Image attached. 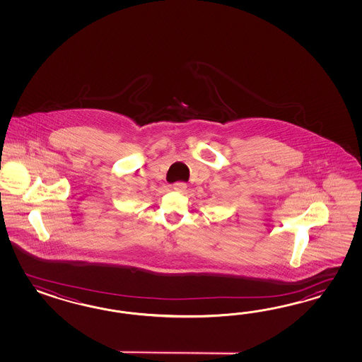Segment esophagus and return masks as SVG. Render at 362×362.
I'll return each instance as SVG.
<instances>
[{
	"label": "esophagus",
	"mask_w": 362,
	"mask_h": 362,
	"mask_svg": "<svg viewBox=\"0 0 362 362\" xmlns=\"http://www.w3.org/2000/svg\"><path fill=\"white\" fill-rule=\"evenodd\" d=\"M173 189L176 192H185L187 189V185L185 182H176L173 185Z\"/></svg>",
	"instance_id": "esophagus-1"
}]
</instances>
